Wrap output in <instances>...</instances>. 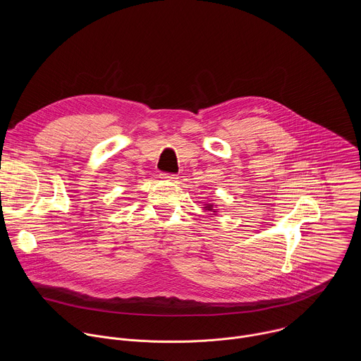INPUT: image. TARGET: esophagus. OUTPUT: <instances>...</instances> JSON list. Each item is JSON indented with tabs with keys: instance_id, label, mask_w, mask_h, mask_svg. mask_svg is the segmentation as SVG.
Wrapping results in <instances>:
<instances>
[{
	"instance_id": "esophagus-1",
	"label": "esophagus",
	"mask_w": 361,
	"mask_h": 361,
	"mask_svg": "<svg viewBox=\"0 0 361 361\" xmlns=\"http://www.w3.org/2000/svg\"><path fill=\"white\" fill-rule=\"evenodd\" d=\"M160 178H163V180H167V181H176L178 177H177V174H170V173H161L160 174Z\"/></svg>"
}]
</instances>
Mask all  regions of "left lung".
Listing matches in <instances>:
<instances>
[{
    "label": "left lung",
    "mask_w": 361,
    "mask_h": 361,
    "mask_svg": "<svg viewBox=\"0 0 361 361\" xmlns=\"http://www.w3.org/2000/svg\"><path fill=\"white\" fill-rule=\"evenodd\" d=\"M204 210H205V212H213V213H217V212H214V205H213V204H205Z\"/></svg>",
    "instance_id": "left-lung-1"
}]
</instances>
